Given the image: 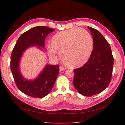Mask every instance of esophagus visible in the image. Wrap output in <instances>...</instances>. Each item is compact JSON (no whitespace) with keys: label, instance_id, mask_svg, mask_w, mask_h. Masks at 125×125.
Listing matches in <instances>:
<instances>
[{"label":"esophagus","instance_id":"esophagus-1","mask_svg":"<svg viewBox=\"0 0 125 125\" xmlns=\"http://www.w3.org/2000/svg\"><path fill=\"white\" fill-rule=\"evenodd\" d=\"M66 68L65 67H64L62 66H60L59 67V69H60V71L65 70H66Z\"/></svg>","mask_w":125,"mask_h":125}]
</instances>
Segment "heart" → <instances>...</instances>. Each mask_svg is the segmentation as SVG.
<instances>
[{"mask_svg": "<svg viewBox=\"0 0 125 125\" xmlns=\"http://www.w3.org/2000/svg\"><path fill=\"white\" fill-rule=\"evenodd\" d=\"M48 54L55 57L56 52L61 54L64 63L71 67L85 64L92 54L93 40L84 29L74 28L59 32L52 37Z\"/></svg>", "mask_w": 125, "mask_h": 125, "instance_id": "b5f03b06", "label": "heart"}]
</instances>
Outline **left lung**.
<instances>
[{
    "label": "left lung",
    "instance_id": "left-lung-1",
    "mask_svg": "<svg viewBox=\"0 0 125 125\" xmlns=\"http://www.w3.org/2000/svg\"><path fill=\"white\" fill-rule=\"evenodd\" d=\"M93 40L92 54L84 65L74 69L73 84L79 93L86 96L104 91L111 81L114 57L110 45L97 30L88 26Z\"/></svg>",
    "mask_w": 125,
    "mask_h": 125
}]
</instances>
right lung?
Instances as JSON below:
<instances>
[{
	"label": "right lung",
	"instance_id": "add662e5",
	"mask_svg": "<svg viewBox=\"0 0 125 125\" xmlns=\"http://www.w3.org/2000/svg\"><path fill=\"white\" fill-rule=\"evenodd\" d=\"M54 31L53 29L44 26L34 27L22 34L13 49L10 61L11 73L17 88L28 96L40 99L47 95L55 84L59 74V66L47 65L38 77L33 81H28L22 77L19 70L21 57L26 49L32 45L44 47L45 38Z\"/></svg>",
	"mask_w": 125,
	"mask_h": 125
}]
</instances>
